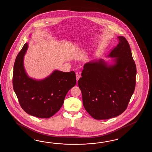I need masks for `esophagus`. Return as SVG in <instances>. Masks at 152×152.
Masks as SVG:
<instances>
[{
  "label": "esophagus",
  "instance_id": "34e87169",
  "mask_svg": "<svg viewBox=\"0 0 152 152\" xmlns=\"http://www.w3.org/2000/svg\"><path fill=\"white\" fill-rule=\"evenodd\" d=\"M80 75H79L77 73H76V79H77V81L80 79Z\"/></svg>",
  "mask_w": 152,
  "mask_h": 152
}]
</instances>
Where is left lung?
I'll use <instances>...</instances> for the list:
<instances>
[{
	"label": "left lung",
	"mask_w": 152,
	"mask_h": 152,
	"mask_svg": "<svg viewBox=\"0 0 152 152\" xmlns=\"http://www.w3.org/2000/svg\"><path fill=\"white\" fill-rule=\"evenodd\" d=\"M119 43L108 55L115 64L103 60L84 66L77 84L85 110L96 120L118 116L126 110L135 90L136 67L129 43L118 36Z\"/></svg>",
	"instance_id": "left-lung-1"
}]
</instances>
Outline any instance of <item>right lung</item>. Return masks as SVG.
Segmentation results:
<instances>
[{"mask_svg":"<svg viewBox=\"0 0 152 152\" xmlns=\"http://www.w3.org/2000/svg\"><path fill=\"white\" fill-rule=\"evenodd\" d=\"M28 48L23 45L13 66L12 84L20 105L30 115L48 118L61 107L68 91L76 84L74 71H55L42 80L28 77L23 67V58Z\"/></svg>","mask_w":152,"mask_h":152,"instance_id":"1","label":"right lung"}]
</instances>
